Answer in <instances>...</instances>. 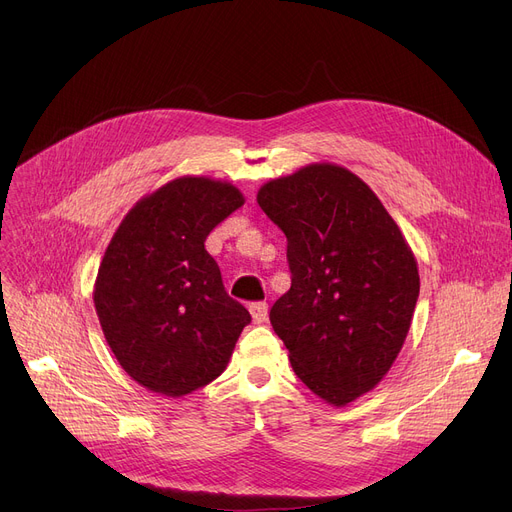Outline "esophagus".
<instances>
[{
	"mask_svg": "<svg viewBox=\"0 0 512 512\" xmlns=\"http://www.w3.org/2000/svg\"><path fill=\"white\" fill-rule=\"evenodd\" d=\"M249 311H251V317L255 324H263V321L267 319V303H253L249 307Z\"/></svg>",
	"mask_w": 512,
	"mask_h": 512,
	"instance_id": "esophagus-1",
	"label": "esophagus"
}]
</instances>
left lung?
Returning a JSON list of instances; mask_svg holds the SVG:
<instances>
[{
	"instance_id": "1",
	"label": "left lung",
	"mask_w": 512,
	"mask_h": 512,
	"mask_svg": "<svg viewBox=\"0 0 512 512\" xmlns=\"http://www.w3.org/2000/svg\"><path fill=\"white\" fill-rule=\"evenodd\" d=\"M257 203L288 240L290 290L270 321L301 382L332 407L378 386L407 340L417 261L371 188L336 164L265 182Z\"/></svg>"
}]
</instances>
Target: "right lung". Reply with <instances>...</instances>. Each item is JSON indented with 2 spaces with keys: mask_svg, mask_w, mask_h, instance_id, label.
Masks as SVG:
<instances>
[{
  "mask_svg": "<svg viewBox=\"0 0 512 512\" xmlns=\"http://www.w3.org/2000/svg\"><path fill=\"white\" fill-rule=\"evenodd\" d=\"M242 203L230 182L180 176L134 205L107 245L95 311L118 363L143 388L180 398L226 369L251 315L228 297L205 238Z\"/></svg>",
  "mask_w": 512,
  "mask_h": 512,
  "instance_id": "add662e5",
  "label": "right lung"
}]
</instances>
